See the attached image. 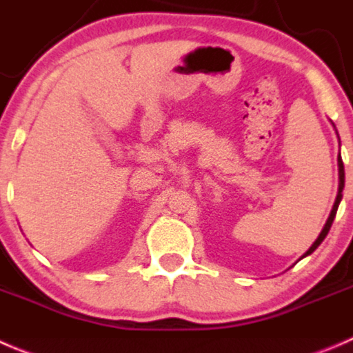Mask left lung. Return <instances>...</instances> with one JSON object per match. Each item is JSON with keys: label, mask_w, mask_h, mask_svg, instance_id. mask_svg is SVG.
Returning a JSON list of instances; mask_svg holds the SVG:
<instances>
[{"label": "left lung", "mask_w": 353, "mask_h": 353, "mask_svg": "<svg viewBox=\"0 0 353 353\" xmlns=\"http://www.w3.org/2000/svg\"><path fill=\"white\" fill-rule=\"evenodd\" d=\"M338 177H340V184H338V194H336V200H334V205H333V208H331V214H330V217H327V221H326V224H324L323 231L319 232V236H317V239H316V241L312 243V246H310V248L307 250L305 253H303V255H302V259H303V256L310 255V253H312L314 250H316L317 246H319L321 243L324 241V238H326V236H327V232H330V229H331V224H333L334 217H336L338 205H340L341 198H343V194H341V191H343V188H345V169H343V160H341V157H338Z\"/></svg>", "instance_id": "1"}]
</instances>
